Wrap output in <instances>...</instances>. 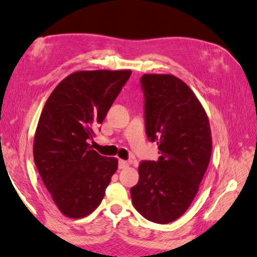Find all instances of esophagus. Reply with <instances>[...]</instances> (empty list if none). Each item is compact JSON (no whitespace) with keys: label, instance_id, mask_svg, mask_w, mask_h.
<instances>
[{"label":"esophagus","instance_id":"34e87169","mask_svg":"<svg viewBox=\"0 0 257 257\" xmlns=\"http://www.w3.org/2000/svg\"><path fill=\"white\" fill-rule=\"evenodd\" d=\"M130 166V164L127 163V161L125 160H119L118 161V168L119 169H126Z\"/></svg>","mask_w":257,"mask_h":257}]
</instances>
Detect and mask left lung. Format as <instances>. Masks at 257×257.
I'll return each instance as SVG.
<instances>
[{
    "instance_id": "left-lung-1",
    "label": "left lung",
    "mask_w": 257,
    "mask_h": 257,
    "mask_svg": "<svg viewBox=\"0 0 257 257\" xmlns=\"http://www.w3.org/2000/svg\"><path fill=\"white\" fill-rule=\"evenodd\" d=\"M146 133L158 161H142L131 188L134 208L149 221L169 223L194 200L208 168L212 138L208 115L190 87L173 74H143Z\"/></svg>"
}]
</instances>
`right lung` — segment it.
<instances>
[{
    "instance_id": "right-lung-1",
    "label": "right lung",
    "mask_w": 257,
    "mask_h": 257,
    "mask_svg": "<svg viewBox=\"0 0 257 257\" xmlns=\"http://www.w3.org/2000/svg\"><path fill=\"white\" fill-rule=\"evenodd\" d=\"M131 70L78 71L48 97L34 139V160L65 217L83 218L100 204L118 160L89 145Z\"/></svg>"
}]
</instances>
